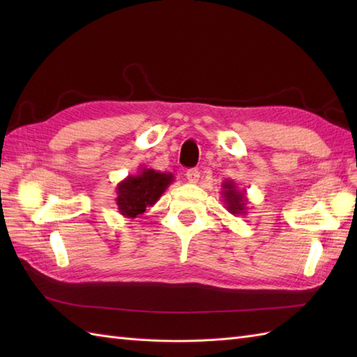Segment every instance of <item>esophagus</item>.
<instances>
[{"label": "esophagus", "mask_w": 357, "mask_h": 357, "mask_svg": "<svg viewBox=\"0 0 357 357\" xmlns=\"http://www.w3.org/2000/svg\"><path fill=\"white\" fill-rule=\"evenodd\" d=\"M199 176H201V173H199V170L198 169H188L187 170V173H185V178H187V181L188 183H192V184H196L199 181Z\"/></svg>", "instance_id": "34e87169"}]
</instances>
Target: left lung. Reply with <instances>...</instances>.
<instances>
[{
    "mask_svg": "<svg viewBox=\"0 0 357 357\" xmlns=\"http://www.w3.org/2000/svg\"><path fill=\"white\" fill-rule=\"evenodd\" d=\"M221 195H222V202L225 204V208L229 213L238 216V215H245L247 213V195L245 190H238L234 181L227 179L221 185Z\"/></svg>",
    "mask_w": 357,
    "mask_h": 357,
    "instance_id": "8db88e82",
    "label": "left lung"
}]
</instances>
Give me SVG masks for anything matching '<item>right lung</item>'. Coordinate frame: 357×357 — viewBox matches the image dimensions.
Returning <instances> with one entry per match:
<instances>
[{"label":"right lung","instance_id":"right-lung-1","mask_svg":"<svg viewBox=\"0 0 357 357\" xmlns=\"http://www.w3.org/2000/svg\"><path fill=\"white\" fill-rule=\"evenodd\" d=\"M173 183L172 173H162L141 167L136 174H128L116 187L118 211L127 219L142 215L147 207L155 206L167 187Z\"/></svg>","mask_w":357,"mask_h":357}]
</instances>
